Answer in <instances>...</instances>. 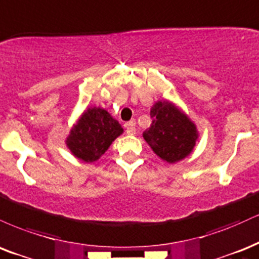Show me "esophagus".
Wrapping results in <instances>:
<instances>
[{
	"mask_svg": "<svg viewBox=\"0 0 259 259\" xmlns=\"http://www.w3.org/2000/svg\"><path fill=\"white\" fill-rule=\"evenodd\" d=\"M126 132H127V135H130V136L136 135V123H135V121H130V122L126 123Z\"/></svg>",
	"mask_w": 259,
	"mask_h": 259,
	"instance_id": "obj_1",
	"label": "esophagus"
}]
</instances>
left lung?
Returning a JSON list of instances; mask_svg holds the SVG:
<instances>
[{
    "label": "left lung",
    "mask_w": 259,
    "mask_h": 259,
    "mask_svg": "<svg viewBox=\"0 0 259 259\" xmlns=\"http://www.w3.org/2000/svg\"><path fill=\"white\" fill-rule=\"evenodd\" d=\"M153 123L143 138L160 159L168 163L184 160L193 153L199 132L195 123L169 100H159L150 110Z\"/></svg>",
    "instance_id": "1"
}]
</instances>
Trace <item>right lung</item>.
<instances>
[{
    "mask_svg": "<svg viewBox=\"0 0 259 259\" xmlns=\"http://www.w3.org/2000/svg\"><path fill=\"white\" fill-rule=\"evenodd\" d=\"M123 128L108 111L91 106L83 111L66 138V147L83 162H94L122 135Z\"/></svg>",
    "mask_w": 259,
    "mask_h": 259,
    "instance_id": "add662e5",
    "label": "right lung"
}]
</instances>
